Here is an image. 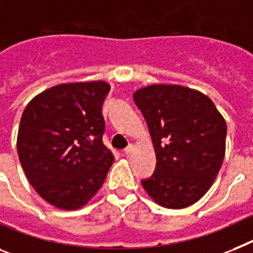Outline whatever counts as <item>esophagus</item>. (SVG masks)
<instances>
[{
    "mask_svg": "<svg viewBox=\"0 0 253 253\" xmlns=\"http://www.w3.org/2000/svg\"><path fill=\"white\" fill-rule=\"evenodd\" d=\"M132 150H133V145H128L126 148V149L123 150V153H125V154H126V156H128V154H131V153H132Z\"/></svg>",
    "mask_w": 253,
    "mask_h": 253,
    "instance_id": "obj_1",
    "label": "esophagus"
}]
</instances>
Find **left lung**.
<instances>
[{"mask_svg": "<svg viewBox=\"0 0 253 253\" xmlns=\"http://www.w3.org/2000/svg\"><path fill=\"white\" fill-rule=\"evenodd\" d=\"M133 100L157 157L141 185L159 206L185 209L202 198L221 169L226 123L210 97L188 87L153 84L137 90Z\"/></svg>", "mask_w": 253, "mask_h": 253, "instance_id": "obj_1", "label": "left lung"}]
</instances>
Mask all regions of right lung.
Listing matches in <instances>:
<instances>
[{
	"instance_id": "add662e5",
	"label": "right lung",
	"mask_w": 253,
	"mask_h": 253,
	"mask_svg": "<svg viewBox=\"0 0 253 253\" xmlns=\"http://www.w3.org/2000/svg\"><path fill=\"white\" fill-rule=\"evenodd\" d=\"M107 82L58 84L32 99L23 112L18 154L32 186L63 210L86 205L114 161L103 144L101 108Z\"/></svg>"
}]
</instances>
